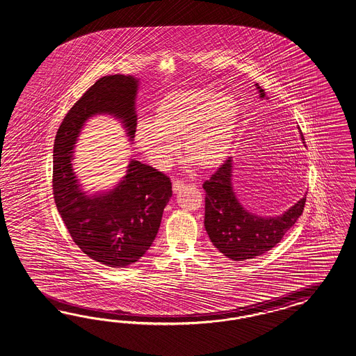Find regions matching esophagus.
I'll return each mask as SVG.
<instances>
[{"mask_svg": "<svg viewBox=\"0 0 356 356\" xmlns=\"http://www.w3.org/2000/svg\"><path fill=\"white\" fill-rule=\"evenodd\" d=\"M181 188H184V182L181 180H174V184H172V191H174V193L181 191Z\"/></svg>", "mask_w": 356, "mask_h": 356, "instance_id": "1", "label": "esophagus"}]
</instances>
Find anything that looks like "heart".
Wrapping results in <instances>:
<instances>
[{
    "label": "heart",
    "mask_w": 356,
    "mask_h": 356,
    "mask_svg": "<svg viewBox=\"0 0 356 356\" xmlns=\"http://www.w3.org/2000/svg\"><path fill=\"white\" fill-rule=\"evenodd\" d=\"M241 123V106L234 96L209 86L181 88L156 104L153 122L136 126L135 143L158 170L168 168L182 156L200 171L222 165L234 145Z\"/></svg>",
    "instance_id": "b5f03b06"
}]
</instances>
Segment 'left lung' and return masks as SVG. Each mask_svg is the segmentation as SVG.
Here are the masks:
<instances>
[{
    "label": "left lung",
    "instance_id": "1",
    "mask_svg": "<svg viewBox=\"0 0 356 356\" xmlns=\"http://www.w3.org/2000/svg\"><path fill=\"white\" fill-rule=\"evenodd\" d=\"M254 86L261 99H265L264 88L257 83ZM300 135L305 143L301 131ZM203 189L206 191L204 227L209 239L218 251L234 261L254 259L275 247L302 215L307 194L279 216L262 217L248 212L233 189L232 156L204 181Z\"/></svg>",
    "mask_w": 356,
    "mask_h": 356
}]
</instances>
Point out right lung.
Returning <instances> with one entry per match:
<instances>
[{
  "mask_svg": "<svg viewBox=\"0 0 356 356\" xmlns=\"http://www.w3.org/2000/svg\"><path fill=\"white\" fill-rule=\"evenodd\" d=\"M139 79L114 74L97 79L61 122L54 144V200L73 242L92 260L126 268L145 254L156 239L172 185L165 175L131 159L112 191L87 194L72 161L79 132L91 117L112 115L129 140L135 138Z\"/></svg>",
  "mask_w": 356,
  "mask_h": 356,
  "instance_id": "right-lung-1",
  "label": "right lung"
}]
</instances>
